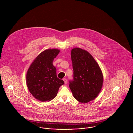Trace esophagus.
Masks as SVG:
<instances>
[{"instance_id": "34e87169", "label": "esophagus", "mask_w": 133, "mask_h": 133, "mask_svg": "<svg viewBox=\"0 0 133 133\" xmlns=\"http://www.w3.org/2000/svg\"><path fill=\"white\" fill-rule=\"evenodd\" d=\"M64 82L65 83V84H67V80L66 78H64L63 79Z\"/></svg>"}]
</instances>
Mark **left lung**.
Segmentation results:
<instances>
[{
    "instance_id": "obj_1",
    "label": "left lung",
    "mask_w": 133,
    "mask_h": 133,
    "mask_svg": "<svg viewBox=\"0 0 133 133\" xmlns=\"http://www.w3.org/2000/svg\"><path fill=\"white\" fill-rule=\"evenodd\" d=\"M73 69L69 87L77 101L86 103L94 100L101 90L103 76L99 65L88 51L79 48L71 52Z\"/></svg>"
}]
</instances>
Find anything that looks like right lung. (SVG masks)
Returning <instances> with one entry per match:
<instances>
[{"label":"right lung","mask_w":133,"mask_h":133,"mask_svg":"<svg viewBox=\"0 0 133 133\" xmlns=\"http://www.w3.org/2000/svg\"><path fill=\"white\" fill-rule=\"evenodd\" d=\"M60 50L47 49L40 53L30 65L26 74V84L33 96L41 102L49 101L57 94L62 80L57 78L54 59Z\"/></svg>","instance_id":"obj_1"}]
</instances>
